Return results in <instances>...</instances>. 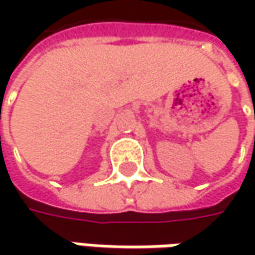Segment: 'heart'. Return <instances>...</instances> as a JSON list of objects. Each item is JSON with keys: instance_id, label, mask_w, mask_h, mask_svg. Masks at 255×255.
<instances>
[{"instance_id": "b5f03b06", "label": "heart", "mask_w": 255, "mask_h": 255, "mask_svg": "<svg viewBox=\"0 0 255 255\" xmlns=\"http://www.w3.org/2000/svg\"><path fill=\"white\" fill-rule=\"evenodd\" d=\"M21 152H22V154H24L25 157H26V152H25V150H21Z\"/></svg>"}]
</instances>
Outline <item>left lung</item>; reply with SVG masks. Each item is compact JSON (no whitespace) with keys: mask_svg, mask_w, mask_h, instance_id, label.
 Returning <instances> with one entry per match:
<instances>
[{"mask_svg":"<svg viewBox=\"0 0 255 255\" xmlns=\"http://www.w3.org/2000/svg\"><path fill=\"white\" fill-rule=\"evenodd\" d=\"M0 118H1V108H0ZM0 147H1V136H0Z\"/></svg>","mask_w":255,"mask_h":255,"instance_id":"1","label":"left lung"}]
</instances>
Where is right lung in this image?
<instances>
[{
	"instance_id": "1",
	"label": "right lung",
	"mask_w": 255,
	"mask_h": 255,
	"mask_svg": "<svg viewBox=\"0 0 255 255\" xmlns=\"http://www.w3.org/2000/svg\"><path fill=\"white\" fill-rule=\"evenodd\" d=\"M190 96H191V95H190ZM254 118H255V116H254Z\"/></svg>"
}]
</instances>
